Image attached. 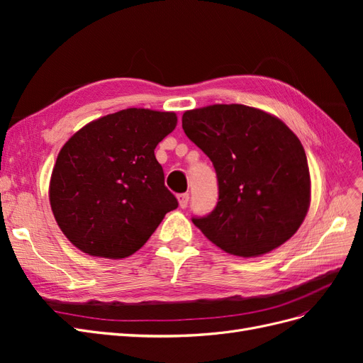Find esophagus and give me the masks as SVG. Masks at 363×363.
Listing matches in <instances>:
<instances>
[{
  "label": "esophagus",
  "mask_w": 363,
  "mask_h": 363,
  "mask_svg": "<svg viewBox=\"0 0 363 363\" xmlns=\"http://www.w3.org/2000/svg\"><path fill=\"white\" fill-rule=\"evenodd\" d=\"M179 204H180V207L182 208H184V207H188V203H189V194L186 192V194H180L179 196Z\"/></svg>",
  "instance_id": "1"
}]
</instances>
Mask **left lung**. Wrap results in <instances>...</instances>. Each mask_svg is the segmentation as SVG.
Returning a JSON list of instances; mask_svg holds the SVG:
<instances>
[{"label": "left lung", "mask_w": 363, "mask_h": 363, "mask_svg": "<svg viewBox=\"0 0 363 363\" xmlns=\"http://www.w3.org/2000/svg\"><path fill=\"white\" fill-rule=\"evenodd\" d=\"M186 136L212 160L218 203L192 223L228 255H267L294 236L311 204L300 139L281 121L244 104L183 113Z\"/></svg>", "instance_id": "1"}]
</instances>
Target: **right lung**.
<instances>
[{
  "label": "right lung",
  "instance_id": "right-lung-1",
  "mask_svg": "<svg viewBox=\"0 0 363 363\" xmlns=\"http://www.w3.org/2000/svg\"><path fill=\"white\" fill-rule=\"evenodd\" d=\"M175 125L172 112L125 108L92 121L63 145L50 204L71 244L89 256L124 259L177 208L155 156Z\"/></svg>",
  "mask_w": 363,
  "mask_h": 363
}]
</instances>
